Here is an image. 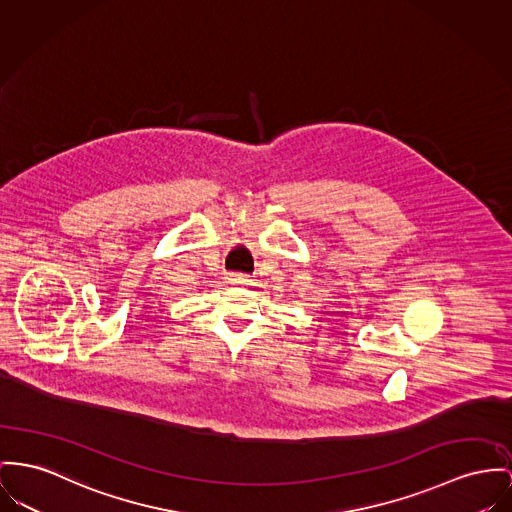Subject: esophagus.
I'll return each instance as SVG.
<instances>
[{"label": "esophagus", "instance_id": "34e87169", "mask_svg": "<svg viewBox=\"0 0 512 512\" xmlns=\"http://www.w3.org/2000/svg\"><path fill=\"white\" fill-rule=\"evenodd\" d=\"M246 281H248V277L242 275V273H231L229 275V283H233V285H244Z\"/></svg>", "mask_w": 512, "mask_h": 512}]
</instances>
